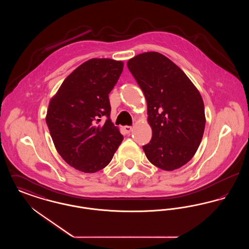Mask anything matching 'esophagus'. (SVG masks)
<instances>
[{
  "label": "esophagus",
  "mask_w": 249,
  "mask_h": 249,
  "mask_svg": "<svg viewBox=\"0 0 249 249\" xmlns=\"http://www.w3.org/2000/svg\"><path fill=\"white\" fill-rule=\"evenodd\" d=\"M131 130H132V128L130 126H125L124 127V130L126 131V133H130Z\"/></svg>",
  "instance_id": "obj_1"
}]
</instances>
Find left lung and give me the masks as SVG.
Here are the masks:
<instances>
[{
    "mask_svg": "<svg viewBox=\"0 0 249 249\" xmlns=\"http://www.w3.org/2000/svg\"><path fill=\"white\" fill-rule=\"evenodd\" d=\"M147 103L150 142L142 145L148 160L165 171L185 165L196 153L205 127L201 94L186 73L158 52L127 62Z\"/></svg>",
    "mask_w": 249,
    "mask_h": 249,
    "instance_id": "1",
    "label": "left lung"
}]
</instances>
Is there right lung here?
I'll use <instances>...</instances> for the list:
<instances>
[{
	"label": "right lung",
	"mask_w": 249,
	"mask_h": 249,
	"mask_svg": "<svg viewBox=\"0 0 249 249\" xmlns=\"http://www.w3.org/2000/svg\"><path fill=\"white\" fill-rule=\"evenodd\" d=\"M123 65L114 59H89L67 76L50 100L46 118L50 135L61 158L78 171L104 169L123 140L110 119L109 102Z\"/></svg>",
	"instance_id": "obj_1"
}]
</instances>
